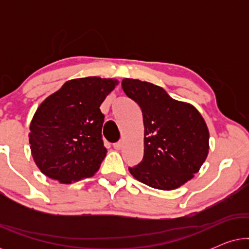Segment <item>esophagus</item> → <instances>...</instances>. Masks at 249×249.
I'll list each match as a JSON object with an SVG mask.
<instances>
[{
    "label": "esophagus",
    "instance_id": "obj_1",
    "mask_svg": "<svg viewBox=\"0 0 249 249\" xmlns=\"http://www.w3.org/2000/svg\"><path fill=\"white\" fill-rule=\"evenodd\" d=\"M113 147L115 148V149H121L122 148V142H115V144H113Z\"/></svg>",
    "mask_w": 249,
    "mask_h": 249
}]
</instances>
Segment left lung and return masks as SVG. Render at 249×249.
Instances as JSON below:
<instances>
[{
  "instance_id": "8db88e82",
  "label": "left lung",
  "mask_w": 249,
  "mask_h": 249,
  "mask_svg": "<svg viewBox=\"0 0 249 249\" xmlns=\"http://www.w3.org/2000/svg\"><path fill=\"white\" fill-rule=\"evenodd\" d=\"M121 85L141 107L145 127L144 156L129 171L156 189L182 186L199 171L209 153V129L202 115L147 81L124 78Z\"/></svg>"
}]
</instances>
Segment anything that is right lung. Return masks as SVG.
I'll use <instances>...</instances> for the list:
<instances>
[{"mask_svg":"<svg viewBox=\"0 0 249 249\" xmlns=\"http://www.w3.org/2000/svg\"><path fill=\"white\" fill-rule=\"evenodd\" d=\"M117 80L67 81L39 105L30 124L32 155L40 171L62 183L91 177L107 156L101 104Z\"/></svg>","mask_w":249,"mask_h":249,"instance_id":"1","label":"right lung"}]
</instances>
